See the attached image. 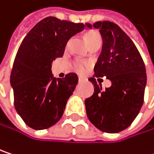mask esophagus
<instances>
[{
    "label": "esophagus",
    "mask_w": 154,
    "mask_h": 154,
    "mask_svg": "<svg viewBox=\"0 0 154 154\" xmlns=\"http://www.w3.org/2000/svg\"><path fill=\"white\" fill-rule=\"evenodd\" d=\"M85 79L84 78V77H78V81L79 82H83V81H85Z\"/></svg>",
    "instance_id": "esophagus-1"
}]
</instances>
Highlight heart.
<instances>
[{"label": "heart", "mask_w": 154, "mask_h": 154, "mask_svg": "<svg viewBox=\"0 0 154 154\" xmlns=\"http://www.w3.org/2000/svg\"><path fill=\"white\" fill-rule=\"evenodd\" d=\"M85 39H86V42L88 44V46L90 47L91 45L95 44V43H98V42H101V36L100 34L98 32H89L85 34ZM90 63L88 62H85V61H77L76 63H74L73 67H74V69L78 72V73H84L87 67H89Z\"/></svg>", "instance_id": "1"}]
</instances>
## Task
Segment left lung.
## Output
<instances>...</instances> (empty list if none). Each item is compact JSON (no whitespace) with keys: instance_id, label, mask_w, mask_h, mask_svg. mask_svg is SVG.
Returning a JSON list of instances; mask_svg holds the SVG:
<instances>
[{"instance_id":"obj_1","label":"left lung","mask_w":154,"mask_h":154,"mask_svg":"<svg viewBox=\"0 0 154 154\" xmlns=\"http://www.w3.org/2000/svg\"><path fill=\"white\" fill-rule=\"evenodd\" d=\"M85 25L99 29L103 39L95 76H106L112 83L103 90L95 78L89 79L94 92L85 100L87 117L101 131L120 132L131 124L144 103L146 66L131 38L117 24L99 21Z\"/></svg>"}]
</instances>
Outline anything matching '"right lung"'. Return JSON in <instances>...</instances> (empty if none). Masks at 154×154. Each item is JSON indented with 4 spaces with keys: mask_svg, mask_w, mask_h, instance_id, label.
I'll list each match as a JSON object with an SVG mask.
<instances>
[{
    "mask_svg": "<svg viewBox=\"0 0 154 154\" xmlns=\"http://www.w3.org/2000/svg\"><path fill=\"white\" fill-rule=\"evenodd\" d=\"M84 29V23L48 17L38 22L22 41L10 85L15 108L32 129H48L62 118L78 77L75 73L64 78L54 77L52 63L63 57L68 40Z\"/></svg>",
    "mask_w": 154,
    "mask_h": 154,
    "instance_id": "right-lung-1",
    "label": "right lung"
}]
</instances>
